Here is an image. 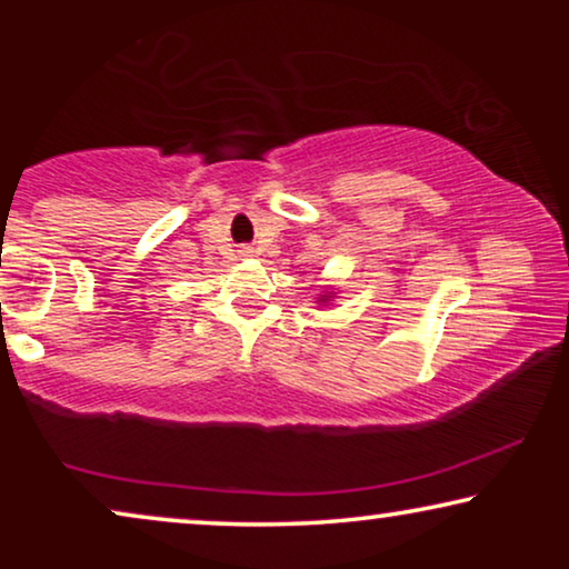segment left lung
Returning <instances> with one entry per match:
<instances>
[{
  "mask_svg": "<svg viewBox=\"0 0 569 569\" xmlns=\"http://www.w3.org/2000/svg\"><path fill=\"white\" fill-rule=\"evenodd\" d=\"M329 298H331V292H329V295H321V298H318V300H321V302H329Z\"/></svg>",
  "mask_w": 569,
  "mask_h": 569,
  "instance_id": "left-lung-1",
  "label": "left lung"
}]
</instances>
